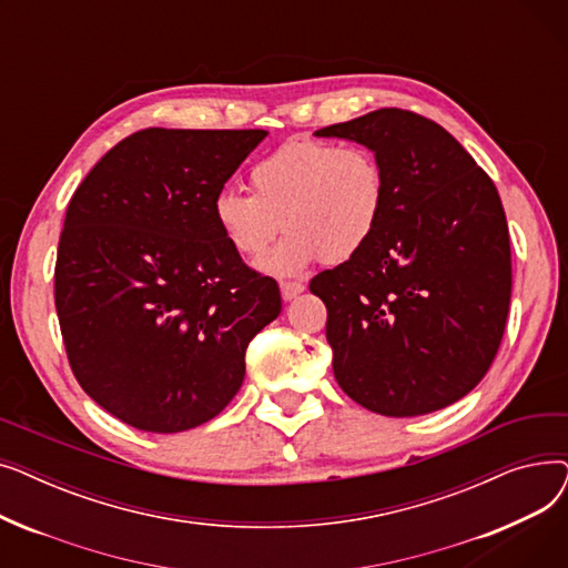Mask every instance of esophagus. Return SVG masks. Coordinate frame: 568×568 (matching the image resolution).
<instances>
[{
  "instance_id": "esophagus-1",
  "label": "esophagus",
  "mask_w": 568,
  "mask_h": 568,
  "mask_svg": "<svg viewBox=\"0 0 568 568\" xmlns=\"http://www.w3.org/2000/svg\"><path fill=\"white\" fill-rule=\"evenodd\" d=\"M304 290H306L304 283H296V281H285V283H281V296H283L285 302L296 300V296H300Z\"/></svg>"
}]
</instances>
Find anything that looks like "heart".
<instances>
[{
	"instance_id": "heart-1",
	"label": "heart",
	"mask_w": 568,
	"mask_h": 568,
	"mask_svg": "<svg viewBox=\"0 0 568 568\" xmlns=\"http://www.w3.org/2000/svg\"><path fill=\"white\" fill-rule=\"evenodd\" d=\"M251 189H221L214 221L242 257H260L287 230L266 274L292 276L317 260L347 262L373 239L386 202V174L368 146L290 140L251 168Z\"/></svg>"
}]
</instances>
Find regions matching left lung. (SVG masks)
<instances>
[{"label":"left lung","mask_w":568,"mask_h":568,"mask_svg":"<svg viewBox=\"0 0 568 568\" xmlns=\"http://www.w3.org/2000/svg\"><path fill=\"white\" fill-rule=\"evenodd\" d=\"M368 146L386 174L368 246L322 272L341 389L384 416H422L488 373L511 304L509 227L493 179L430 119L382 108L315 131Z\"/></svg>","instance_id":"left-lung-1"}]
</instances>
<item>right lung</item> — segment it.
<instances>
[{
	"label": "right lung",
	"instance_id": "1",
	"mask_svg": "<svg viewBox=\"0 0 568 568\" xmlns=\"http://www.w3.org/2000/svg\"><path fill=\"white\" fill-rule=\"evenodd\" d=\"M264 138L144 129L73 193L54 306L75 379L119 422L182 433L242 389L246 347L278 317L281 292L232 251L212 206Z\"/></svg>",
	"mask_w": 568,
	"mask_h": 568
}]
</instances>
